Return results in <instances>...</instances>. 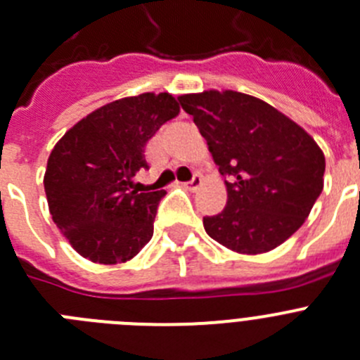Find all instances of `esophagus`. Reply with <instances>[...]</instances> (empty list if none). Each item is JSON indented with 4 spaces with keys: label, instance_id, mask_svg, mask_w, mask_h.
Returning <instances> with one entry per match:
<instances>
[{
    "label": "esophagus",
    "instance_id": "34e87169",
    "mask_svg": "<svg viewBox=\"0 0 360 360\" xmlns=\"http://www.w3.org/2000/svg\"><path fill=\"white\" fill-rule=\"evenodd\" d=\"M184 186L187 187V189H196V187H200L202 186V176L198 173L193 174V178L189 180V182H186Z\"/></svg>",
    "mask_w": 360,
    "mask_h": 360
}]
</instances>
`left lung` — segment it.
I'll list each match as a JSON object with an SVG mask.
<instances>
[{
	"mask_svg": "<svg viewBox=\"0 0 360 360\" xmlns=\"http://www.w3.org/2000/svg\"><path fill=\"white\" fill-rule=\"evenodd\" d=\"M227 176L222 213L204 217L205 233L227 250H275L304 224L324 187L326 160L311 136L259 98L204 91L178 98Z\"/></svg>",
	"mask_w": 360,
	"mask_h": 360,
	"instance_id": "obj_1",
	"label": "left lung"
}]
</instances>
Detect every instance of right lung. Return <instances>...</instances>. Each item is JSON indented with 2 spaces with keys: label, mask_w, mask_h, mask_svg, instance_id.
<instances>
[{
  "label": "right lung",
  "mask_w": 360,
  "mask_h": 360,
  "mask_svg": "<svg viewBox=\"0 0 360 360\" xmlns=\"http://www.w3.org/2000/svg\"><path fill=\"white\" fill-rule=\"evenodd\" d=\"M178 112L169 92L122 98L92 110L54 146L43 178L49 211L82 257L127 262L150 240L165 191L138 193L133 178L149 169L146 143Z\"/></svg>",
  "instance_id": "add662e5"
}]
</instances>
